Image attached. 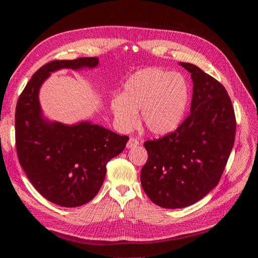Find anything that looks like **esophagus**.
<instances>
[{
  "label": "esophagus",
  "mask_w": 258,
  "mask_h": 258,
  "mask_svg": "<svg viewBox=\"0 0 258 258\" xmlns=\"http://www.w3.org/2000/svg\"><path fill=\"white\" fill-rule=\"evenodd\" d=\"M137 145H139V141L135 138H130L129 141L127 143V148H132V147H136Z\"/></svg>",
  "instance_id": "1"
}]
</instances>
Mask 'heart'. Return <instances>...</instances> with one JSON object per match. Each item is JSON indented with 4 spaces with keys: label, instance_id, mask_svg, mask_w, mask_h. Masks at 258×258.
Segmentation results:
<instances>
[{
    "label": "heart",
    "instance_id": "1",
    "mask_svg": "<svg viewBox=\"0 0 258 258\" xmlns=\"http://www.w3.org/2000/svg\"><path fill=\"white\" fill-rule=\"evenodd\" d=\"M189 102V87L182 75L160 68H146L130 76L120 96L111 101V111L121 129L138 121L156 137L172 134L181 124Z\"/></svg>",
    "mask_w": 258,
    "mask_h": 258
}]
</instances>
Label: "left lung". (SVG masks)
I'll return each instance as SVG.
<instances>
[{"instance_id":"1","label":"left lung","mask_w":258,"mask_h":258,"mask_svg":"<svg viewBox=\"0 0 258 258\" xmlns=\"http://www.w3.org/2000/svg\"><path fill=\"white\" fill-rule=\"evenodd\" d=\"M190 73V114L166 137L146 141L141 184L155 205L178 209L194 205L217 185L235 143L236 117L224 86L200 68Z\"/></svg>"}]
</instances>
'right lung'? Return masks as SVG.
I'll use <instances>...</instances> for the list:
<instances>
[{
	"label": "right lung",
	"mask_w": 258,
	"mask_h": 258,
	"mask_svg": "<svg viewBox=\"0 0 258 258\" xmlns=\"http://www.w3.org/2000/svg\"><path fill=\"white\" fill-rule=\"evenodd\" d=\"M98 64V57L51 61L31 77L17 102L15 126L20 165L35 189L61 207H80L96 196L104 182L106 163L124 150L129 138L88 120L51 121L43 114L38 93L53 72Z\"/></svg>",
	"instance_id": "obj_1"
}]
</instances>
